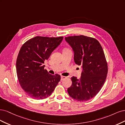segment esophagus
<instances>
[{"label": "esophagus", "instance_id": "obj_1", "mask_svg": "<svg viewBox=\"0 0 125 125\" xmlns=\"http://www.w3.org/2000/svg\"><path fill=\"white\" fill-rule=\"evenodd\" d=\"M66 78V77H65V76H61V80H64V79H65Z\"/></svg>", "mask_w": 125, "mask_h": 125}]
</instances>
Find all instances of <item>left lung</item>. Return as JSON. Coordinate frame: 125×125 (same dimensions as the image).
I'll return each instance as SVG.
<instances>
[{"label": "left lung", "mask_w": 125, "mask_h": 125, "mask_svg": "<svg viewBox=\"0 0 125 125\" xmlns=\"http://www.w3.org/2000/svg\"><path fill=\"white\" fill-rule=\"evenodd\" d=\"M65 39L74 51L75 63L82 67L81 77H71L68 94L75 100L86 101L98 94L106 80L108 67L104 51L94 38L79 35Z\"/></svg>", "instance_id": "8db88e82"}]
</instances>
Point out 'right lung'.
<instances>
[{"instance_id":"obj_1","label":"right lung","mask_w":125,"mask_h":125,"mask_svg":"<svg viewBox=\"0 0 125 125\" xmlns=\"http://www.w3.org/2000/svg\"><path fill=\"white\" fill-rule=\"evenodd\" d=\"M63 37L36 36L27 41L20 49L16 63L19 83L31 98L46 99L54 91L61 79L44 69V62L61 43Z\"/></svg>"}]
</instances>
